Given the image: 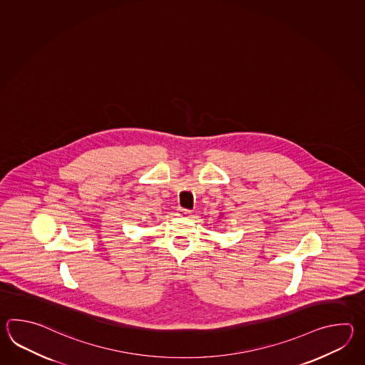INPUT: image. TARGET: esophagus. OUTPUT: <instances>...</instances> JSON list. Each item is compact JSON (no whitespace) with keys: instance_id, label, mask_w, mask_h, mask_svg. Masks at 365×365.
I'll return each mask as SVG.
<instances>
[{"instance_id":"esophagus-1","label":"esophagus","mask_w":365,"mask_h":365,"mask_svg":"<svg viewBox=\"0 0 365 365\" xmlns=\"http://www.w3.org/2000/svg\"><path fill=\"white\" fill-rule=\"evenodd\" d=\"M178 212H179L180 217H189L192 211H190V210L182 209V207H179V210H178Z\"/></svg>"}]
</instances>
